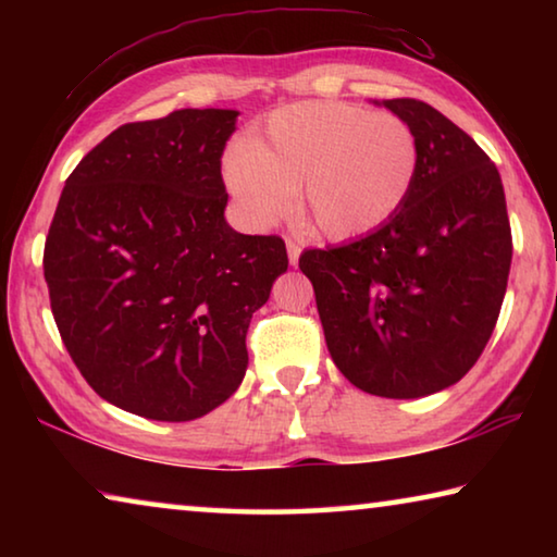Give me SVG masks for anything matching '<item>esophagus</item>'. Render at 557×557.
<instances>
[{
    "label": "esophagus",
    "instance_id": "obj_1",
    "mask_svg": "<svg viewBox=\"0 0 557 557\" xmlns=\"http://www.w3.org/2000/svg\"><path fill=\"white\" fill-rule=\"evenodd\" d=\"M287 256H289L292 265H297V260H299V256H301V245H299L297 240L287 238Z\"/></svg>",
    "mask_w": 557,
    "mask_h": 557
}]
</instances>
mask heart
<instances>
[{
    "label": "heart",
    "mask_w": 557,
    "mask_h": 557,
    "mask_svg": "<svg viewBox=\"0 0 557 557\" xmlns=\"http://www.w3.org/2000/svg\"><path fill=\"white\" fill-rule=\"evenodd\" d=\"M414 129L393 112L312 100L272 112L223 159V182L256 225L297 211L314 233L351 240L388 223L418 178Z\"/></svg>",
    "instance_id": "b5f03b06"
}]
</instances>
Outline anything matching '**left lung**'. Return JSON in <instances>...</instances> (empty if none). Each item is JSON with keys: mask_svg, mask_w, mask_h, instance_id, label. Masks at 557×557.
<instances>
[{"mask_svg": "<svg viewBox=\"0 0 557 557\" xmlns=\"http://www.w3.org/2000/svg\"><path fill=\"white\" fill-rule=\"evenodd\" d=\"M414 129L418 178L381 228L312 248V280L336 369L381 398H422L467 375L492 338L511 270L498 169L465 129L414 98L383 100Z\"/></svg>", "mask_w": 557, "mask_h": 557, "instance_id": "obj_1", "label": "left lung"}]
</instances>
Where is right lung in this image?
Segmentation results:
<instances>
[{
    "instance_id": "obj_1",
    "label": "right lung",
    "mask_w": 557,
    "mask_h": 557,
    "mask_svg": "<svg viewBox=\"0 0 557 557\" xmlns=\"http://www.w3.org/2000/svg\"><path fill=\"white\" fill-rule=\"evenodd\" d=\"M235 110L127 122L81 159L55 206L44 277L61 338L102 400L186 422L238 391L252 312L287 270L280 235L225 223Z\"/></svg>"
}]
</instances>
